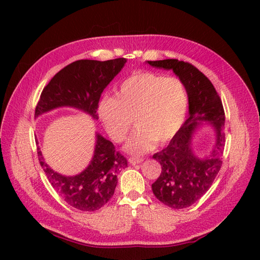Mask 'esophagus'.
I'll use <instances>...</instances> for the list:
<instances>
[{"label":"esophagus","mask_w":260,"mask_h":260,"mask_svg":"<svg viewBox=\"0 0 260 260\" xmlns=\"http://www.w3.org/2000/svg\"><path fill=\"white\" fill-rule=\"evenodd\" d=\"M143 161H144V158H143V157H129V158H128V162H129L132 165L142 163Z\"/></svg>","instance_id":"obj_1"}]
</instances>
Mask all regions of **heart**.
I'll list each match as a JSON object with an SVG mask.
<instances>
[{
	"label": "heart",
	"mask_w": 260,
	"mask_h": 260,
	"mask_svg": "<svg viewBox=\"0 0 260 260\" xmlns=\"http://www.w3.org/2000/svg\"><path fill=\"white\" fill-rule=\"evenodd\" d=\"M185 86L175 77L137 71L121 81L114 97L99 103L98 114L105 129L115 142H121L132 126H137L125 148L135 155L147 153L173 139L185 119Z\"/></svg>",
	"instance_id": "obj_1"
}]
</instances>
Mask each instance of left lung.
<instances>
[{
    "label": "left lung",
    "mask_w": 260,
    "mask_h": 260,
    "mask_svg": "<svg viewBox=\"0 0 260 260\" xmlns=\"http://www.w3.org/2000/svg\"><path fill=\"white\" fill-rule=\"evenodd\" d=\"M156 68L173 70L183 82L189 98V117L170 144L153 158L159 162L162 172L152 184L157 200L172 209L192 206L212 185L221 169L224 147V110L212 82L194 66L178 59L147 61ZM202 121H209L216 132L212 154L204 159L191 151V136Z\"/></svg>",
    "instance_id": "8db88e82"
}]
</instances>
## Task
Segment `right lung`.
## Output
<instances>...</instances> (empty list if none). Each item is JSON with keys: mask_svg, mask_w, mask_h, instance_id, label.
<instances>
[{"mask_svg": "<svg viewBox=\"0 0 260 260\" xmlns=\"http://www.w3.org/2000/svg\"><path fill=\"white\" fill-rule=\"evenodd\" d=\"M125 62V58L107 61L85 59L66 66L43 88L36 107V117L54 108L69 106L98 119L97 109L102 92ZM38 157L54 190L71 207L81 211H96L105 206L114 194L118 172L127 167L126 157L115 151L112 142L99 134H96L90 164L75 176L54 172L45 162L39 147Z\"/></svg>", "mask_w": 260, "mask_h": 260, "instance_id": "right-lung-1", "label": "right lung"}]
</instances>
